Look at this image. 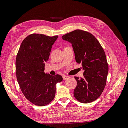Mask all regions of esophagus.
Returning a JSON list of instances; mask_svg holds the SVG:
<instances>
[{
    "label": "esophagus",
    "mask_w": 128,
    "mask_h": 128,
    "mask_svg": "<svg viewBox=\"0 0 128 128\" xmlns=\"http://www.w3.org/2000/svg\"><path fill=\"white\" fill-rule=\"evenodd\" d=\"M68 78H69V76H66V75H64V76H63V80H67V79H68Z\"/></svg>",
    "instance_id": "esophagus-1"
}]
</instances>
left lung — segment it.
<instances>
[{"label": "left lung", "instance_id": "8db88e82", "mask_svg": "<svg viewBox=\"0 0 128 128\" xmlns=\"http://www.w3.org/2000/svg\"><path fill=\"white\" fill-rule=\"evenodd\" d=\"M70 42L77 63L82 64L83 78L75 77L77 86L74 91L75 98L86 104L98 99L106 86L108 72L106 56L101 45L91 34L75 30L62 37Z\"/></svg>", "mask_w": 128, "mask_h": 128}]
</instances>
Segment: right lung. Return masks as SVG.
I'll return each mask as SVG.
<instances>
[{"label":"right lung","mask_w":128,"mask_h":128,"mask_svg":"<svg viewBox=\"0 0 128 128\" xmlns=\"http://www.w3.org/2000/svg\"><path fill=\"white\" fill-rule=\"evenodd\" d=\"M58 37L30 34L22 41L16 56L19 86L25 97L37 106H44L51 102L56 95V84L62 80L61 75L52 76L44 72L45 62Z\"/></svg>","instance_id":"obj_1"}]
</instances>
